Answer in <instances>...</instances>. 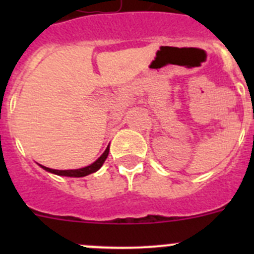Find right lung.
<instances>
[{"mask_svg":"<svg viewBox=\"0 0 254 254\" xmlns=\"http://www.w3.org/2000/svg\"><path fill=\"white\" fill-rule=\"evenodd\" d=\"M108 154H109V146L105 149V151L103 152L102 156L100 158L96 159L93 164L90 165H87L85 168H80V169H68V170H57V169H51V168H47L43 167V165H40V167L43 168L44 170L49 173H53L56 176H62V177H73V178H80V177H85V176H89L91 173H95L102 168V165L104 164L105 159L108 158Z\"/></svg>","mask_w":254,"mask_h":254,"instance_id":"obj_1","label":"right lung"}]
</instances>
